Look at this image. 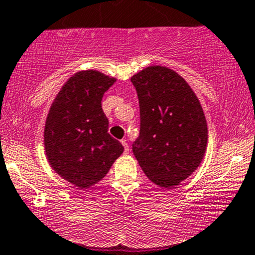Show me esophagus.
Listing matches in <instances>:
<instances>
[{
	"label": "esophagus",
	"mask_w": 255,
	"mask_h": 255,
	"mask_svg": "<svg viewBox=\"0 0 255 255\" xmlns=\"http://www.w3.org/2000/svg\"><path fill=\"white\" fill-rule=\"evenodd\" d=\"M122 143H123V146H124V153H125V154H128L130 148H128V144L127 139H122Z\"/></svg>",
	"instance_id": "34e87169"
}]
</instances>
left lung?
I'll return each mask as SVG.
<instances>
[{"label": "left lung", "mask_w": 255, "mask_h": 255, "mask_svg": "<svg viewBox=\"0 0 255 255\" xmlns=\"http://www.w3.org/2000/svg\"><path fill=\"white\" fill-rule=\"evenodd\" d=\"M139 103V136L132 152L152 182L174 187L204 157L208 128L198 98L176 72L160 65L131 78Z\"/></svg>", "instance_id": "left-lung-1"}]
</instances>
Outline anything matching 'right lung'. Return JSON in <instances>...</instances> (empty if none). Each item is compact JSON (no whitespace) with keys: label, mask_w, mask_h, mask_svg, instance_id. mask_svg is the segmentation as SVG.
Instances as JSON below:
<instances>
[{"label":"right lung","mask_w":255,"mask_h":255,"mask_svg":"<svg viewBox=\"0 0 255 255\" xmlns=\"http://www.w3.org/2000/svg\"><path fill=\"white\" fill-rule=\"evenodd\" d=\"M117 79L97 70L74 74L52 103L46 119L45 150L54 171L75 187L106 176L124 147L108 133L102 97Z\"/></svg>","instance_id":"right-lung-1"}]
</instances>
